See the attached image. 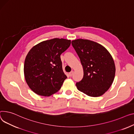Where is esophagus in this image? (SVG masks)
Instances as JSON below:
<instances>
[{"instance_id": "obj_1", "label": "esophagus", "mask_w": 134, "mask_h": 134, "mask_svg": "<svg viewBox=\"0 0 134 134\" xmlns=\"http://www.w3.org/2000/svg\"><path fill=\"white\" fill-rule=\"evenodd\" d=\"M73 71H71L70 73H69V76H72L73 75Z\"/></svg>"}]
</instances>
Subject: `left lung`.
I'll return each instance as SVG.
<instances>
[{
    "instance_id": "8db88e82",
    "label": "left lung",
    "mask_w": 134,
    "mask_h": 134,
    "mask_svg": "<svg viewBox=\"0 0 134 134\" xmlns=\"http://www.w3.org/2000/svg\"><path fill=\"white\" fill-rule=\"evenodd\" d=\"M72 44L77 54L83 69L81 81L76 83L77 90L92 97L102 95L114 80L115 66L110 53L96 42L78 39Z\"/></svg>"
}]
</instances>
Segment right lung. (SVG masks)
<instances>
[{"instance_id": "obj_1", "label": "right lung", "mask_w": 134, "mask_h": 134, "mask_svg": "<svg viewBox=\"0 0 134 134\" xmlns=\"http://www.w3.org/2000/svg\"><path fill=\"white\" fill-rule=\"evenodd\" d=\"M70 43V40L54 38L39 43L29 51L25 60L24 76L35 94L49 96L60 90L67 78L60 55Z\"/></svg>"}]
</instances>
